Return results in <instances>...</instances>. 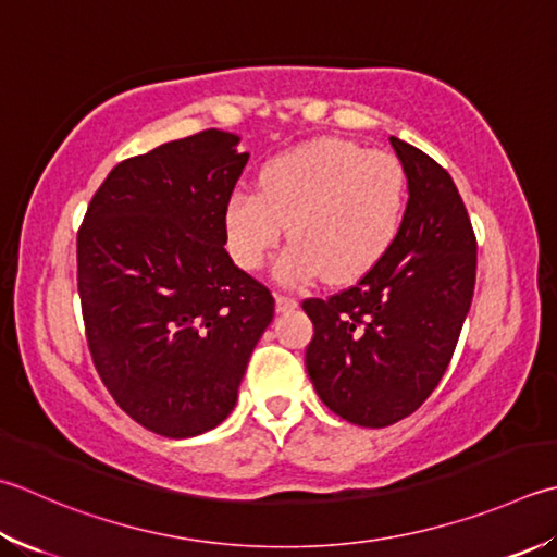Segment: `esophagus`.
<instances>
[{"label":"esophagus","mask_w":557,"mask_h":557,"mask_svg":"<svg viewBox=\"0 0 557 557\" xmlns=\"http://www.w3.org/2000/svg\"><path fill=\"white\" fill-rule=\"evenodd\" d=\"M275 307L280 313L292 311V309H297V299L289 297V294H275Z\"/></svg>","instance_id":"obj_1"}]
</instances>
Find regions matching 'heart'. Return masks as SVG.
<instances>
[{
  "instance_id": "b5f03b06",
  "label": "heart",
  "mask_w": 557,
  "mask_h": 557,
  "mask_svg": "<svg viewBox=\"0 0 557 557\" xmlns=\"http://www.w3.org/2000/svg\"><path fill=\"white\" fill-rule=\"evenodd\" d=\"M408 195V171L391 151L341 137L311 139L272 157L260 188L238 185L228 195L226 244L236 265L258 270L287 226L292 244L277 260L280 282L299 287L323 272L331 282H350L398 242Z\"/></svg>"
}]
</instances>
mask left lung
Segmentation results:
<instances>
[{
  "label": "left lung",
  "mask_w": 557,
  "mask_h": 557,
  "mask_svg": "<svg viewBox=\"0 0 557 557\" xmlns=\"http://www.w3.org/2000/svg\"><path fill=\"white\" fill-rule=\"evenodd\" d=\"M408 171V212L388 256L329 299H304L313 323L307 372L335 416L388 428L442 381L475 289L478 242L446 169L391 137Z\"/></svg>",
  "instance_id": "left-lung-1"
}]
</instances>
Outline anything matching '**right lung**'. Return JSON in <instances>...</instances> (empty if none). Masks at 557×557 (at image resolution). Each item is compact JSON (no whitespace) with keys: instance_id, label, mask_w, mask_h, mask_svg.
<instances>
[{"instance_id":"obj_1","label":"right lung","mask_w":557,"mask_h":557,"mask_svg":"<svg viewBox=\"0 0 557 557\" xmlns=\"http://www.w3.org/2000/svg\"><path fill=\"white\" fill-rule=\"evenodd\" d=\"M236 145L212 127L120 161L76 234L96 372L161 437H195L226 420L275 313L270 289L224 248V207L248 163Z\"/></svg>"}]
</instances>
